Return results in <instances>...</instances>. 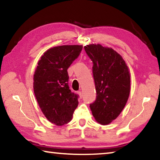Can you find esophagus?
Wrapping results in <instances>:
<instances>
[{
    "mask_svg": "<svg viewBox=\"0 0 160 160\" xmlns=\"http://www.w3.org/2000/svg\"><path fill=\"white\" fill-rule=\"evenodd\" d=\"M78 94H79V96H80V98H82V92H78Z\"/></svg>",
    "mask_w": 160,
    "mask_h": 160,
    "instance_id": "esophagus-1",
    "label": "esophagus"
}]
</instances>
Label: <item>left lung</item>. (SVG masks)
Segmentation results:
<instances>
[{
  "instance_id": "obj_1",
  "label": "left lung",
  "mask_w": 160,
  "mask_h": 160,
  "mask_svg": "<svg viewBox=\"0 0 160 160\" xmlns=\"http://www.w3.org/2000/svg\"><path fill=\"white\" fill-rule=\"evenodd\" d=\"M85 48L92 61L96 100L90 104L95 120L107 125L118 117L128 101L131 76L122 56L112 48L89 44Z\"/></svg>"
}]
</instances>
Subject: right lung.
Returning a JSON list of instances; mask_svg holds the SVG:
<instances>
[{
  "label": "right lung",
  "mask_w": 160,
  "mask_h": 160,
  "mask_svg": "<svg viewBox=\"0 0 160 160\" xmlns=\"http://www.w3.org/2000/svg\"><path fill=\"white\" fill-rule=\"evenodd\" d=\"M82 49V45H63L45 51L34 74V92L42 113L51 123L63 126L72 120L78 95L68 86L67 70Z\"/></svg>",
  "instance_id": "1"
}]
</instances>
